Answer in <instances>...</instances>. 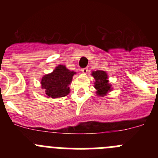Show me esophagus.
I'll return each mask as SVG.
<instances>
[{
	"label": "esophagus",
	"instance_id": "34e87169",
	"mask_svg": "<svg viewBox=\"0 0 158 158\" xmlns=\"http://www.w3.org/2000/svg\"><path fill=\"white\" fill-rule=\"evenodd\" d=\"M88 71H89V69H88V68H84V69H81V72L83 73L84 74H86L88 73Z\"/></svg>",
	"mask_w": 158,
	"mask_h": 158
}]
</instances>
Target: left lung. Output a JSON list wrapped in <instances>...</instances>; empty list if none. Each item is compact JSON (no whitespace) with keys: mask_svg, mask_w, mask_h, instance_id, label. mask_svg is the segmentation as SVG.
I'll return each instance as SVG.
<instances>
[{"mask_svg":"<svg viewBox=\"0 0 158 158\" xmlns=\"http://www.w3.org/2000/svg\"><path fill=\"white\" fill-rule=\"evenodd\" d=\"M92 76L94 77V88L96 95L98 96H105L109 92L112 91V85L109 83L108 75L104 70H96L92 72Z\"/></svg>","mask_w":158,"mask_h":158,"instance_id":"8db88e82","label":"left lung"}]
</instances>
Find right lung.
I'll list each match as a JSON object with an SVG mask.
<instances>
[{"mask_svg":"<svg viewBox=\"0 0 158 158\" xmlns=\"http://www.w3.org/2000/svg\"><path fill=\"white\" fill-rule=\"evenodd\" d=\"M76 72L69 70L64 65H58L53 72L42 77L41 87L47 98H60L70 93L69 85Z\"/></svg>","mask_w":158,"mask_h":158,"instance_id":"1","label":"right lung"}]
</instances>
